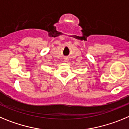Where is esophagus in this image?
<instances>
[{
	"mask_svg": "<svg viewBox=\"0 0 129 129\" xmlns=\"http://www.w3.org/2000/svg\"><path fill=\"white\" fill-rule=\"evenodd\" d=\"M64 61H68V58H67V57H66V58H64Z\"/></svg>",
	"mask_w": 129,
	"mask_h": 129,
	"instance_id": "obj_1",
	"label": "esophagus"
}]
</instances>
